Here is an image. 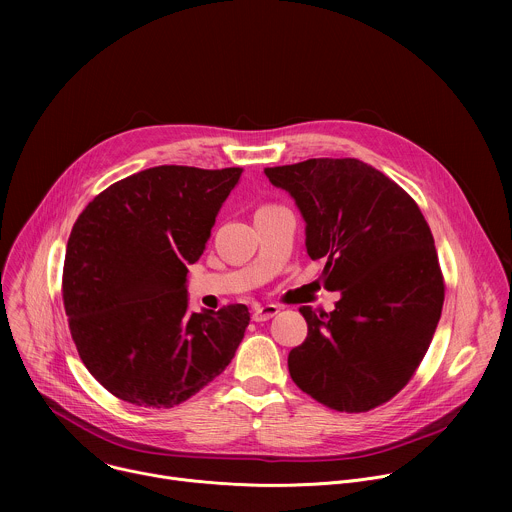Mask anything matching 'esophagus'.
Returning a JSON list of instances; mask_svg holds the SVG:
<instances>
[{
  "mask_svg": "<svg viewBox=\"0 0 512 512\" xmlns=\"http://www.w3.org/2000/svg\"><path fill=\"white\" fill-rule=\"evenodd\" d=\"M279 312V308L275 304H267V306H257L253 310V320L255 322H267L269 318H273Z\"/></svg>",
  "mask_w": 512,
  "mask_h": 512,
  "instance_id": "1",
  "label": "esophagus"
}]
</instances>
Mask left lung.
Listing matches in <instances>:
<instances>
[{
	"label": "left lung",
	"instance_id": "8db88e82",
	"mask_svg": "<svg viewBox=\"0 0 512 512\" xmlns=\"http://www.w3.org/2000/svg\"><path fill=\"white\" fill-rule=\"evenodd\" d=\"M296 200L306 249L326 259L324 287L336 308L300 312L306 340L287 356L294 383L346 413L393 399L415 375L442 316L446 283L417 202L391 178L354 158H314L265 168Z\"/></svg>",
	"mask_w": 512,
	"mask_h": 512
}]
</instances>
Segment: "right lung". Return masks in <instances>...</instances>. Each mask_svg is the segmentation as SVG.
<instances>
[{
	"label": "right lung",
	"instance_id": "obj_1",
	"mask_svg": "<svg viewBox=\"0 0 512 512\" xmlns=\"http://www.w3.org/2000/svg\"><path fill=\"white\" fill-rule=\"evenodd\" d=\"M243 168L156 166L95 196L66 243L62 300L89 373L121 401L170 409L221 375L245 304L188 312L186 273Z\"/></svg>",
	"mask_w": 512,
	"mask_h": 512
}]
</instances>
